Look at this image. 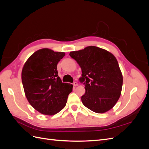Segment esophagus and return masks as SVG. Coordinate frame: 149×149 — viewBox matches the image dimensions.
<instances>
[{"label": "esophagus", "instance_id": "esophagus-1", "mask_svg": "<svg viewBox=\"0 0 149 149\" xmlns=\"http://www.w3.org/2000/svg\"><path fill=\"white\" fill-rule=\"evenodd\" d=\"M73 85H74V86H77L78 85V83L74 82V83H73Z\"/></svg>", "mask_w": 149, "mask_h": 149}]
</instances>
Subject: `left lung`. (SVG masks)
I'll return each mask as SVG.
<instances>
[{"mask_svg": "<svg viewBox=\"0 0 149 149\" xmlns=\"http://www.w3.org/2000/svg\"><path fill=\"white\" fill-rule=\"evenodd\" d=\"M70 56L81 68L79 81L85 86V94L81 96L84 106L100 114L111 109L119 100L123 83L116 57L94 46L71 52Z\"/></svg>", "mask_w": 149, "mask_h": 149, "instance_id": "obj_1", "label": "left lung"}]
</instances>
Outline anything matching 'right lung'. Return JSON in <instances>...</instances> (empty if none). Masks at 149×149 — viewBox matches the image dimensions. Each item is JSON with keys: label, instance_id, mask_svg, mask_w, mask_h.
<instances>
[{"label": "right lung", "instance_id": "obj_1", "mask_svg": "<svg viewBox=\"0 0 149 149\" xmlns=\"http://www.w3.org/2000/svg\"><path fill=\"white\" fill-rule=\"evenodd\" d=\"M64 52L42 48L26 60L22 71V81L26 99L35 110L52 116L62 110L73 85L62 83L58 76L57 64Z\"/></svg>", "mask_w": 149, "mask_h": 149}]
</instances>
